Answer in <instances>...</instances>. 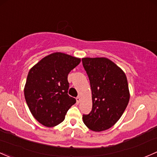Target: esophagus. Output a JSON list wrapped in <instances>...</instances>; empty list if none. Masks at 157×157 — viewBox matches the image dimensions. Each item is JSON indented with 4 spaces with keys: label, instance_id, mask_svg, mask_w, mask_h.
I'll list each match as a JSON object with an SVG mask.
<instances>
[{
    "label": "esophagus",
    "instance_id": "obj_1",
    "mask_svg": "<svg viewBox=\"0 0 157 157\" xmlns=\"http://www.w3.org/2000/svg\"><path fill=\"white\" fill-rule=\"evenodd\" d=\"M76 100H77V103L79 104V103H80V100H81V97H80V95H78V96H77V98H76Z\"/></svg>",
    "mask_w": 157,
    "mask_h": 157
}]
</instances>
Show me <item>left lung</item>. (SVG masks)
<instances>
[{
  "label": "left lung",
  "mask_w": 157,
  "mask_h": 157,
  "mask_svg": "<svg viewBox=\"0 0 157 157\" xmlns=\"http://www.w3.org/2000/svg\"><path fill=\"white\" fill-rule=\"evenodd\" d=\"M82 62L90 79L92 101L91 112L83 115V123L92 131H105L120 120L128 105L126 76L108 58L86 57Z\"/></svg>",
  "instance_id": "1"
}]
</instances>
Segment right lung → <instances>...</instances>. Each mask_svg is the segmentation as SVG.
Masks as SVG:
<instances>
[{
	"label": "right lung",
	"mask_w": 157,
	"mask_h": 157,
	"mask_svg": "<svg viewBox=\"0 0 157 157\" xmlns=\"http://www.w3.org/2000/svg\"><path fill=\"white\" fill-rule=\"evenodd\" d=\"M80 61V58L56 52L43 58L29 71L25 98L31 114L44 126L54 127L62 123L76 103L75 98L67 95V75Z\"/></svg>",
	"instance_id": "right-lung-1"
}]
</instances>
